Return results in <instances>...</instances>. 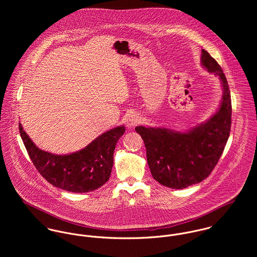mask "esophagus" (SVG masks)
Masks as SVG:
<instances>
[{
  "label": "esophagus",
  "mask_w": 257,
  "mask_h": 257,
  "mask_svg": "<svg viewBox=\"0 0 257 257\" xmlns=\"http://www.w3.org/2000/svg\"><path fill=\"white\" fill-rule=\"evenodd\" d=\"M140 122V117L137 114H131L127 118H126V125L132 128L135 125H137Z\"/></svg>",
  "instance_id": "1"
}]
</instances>
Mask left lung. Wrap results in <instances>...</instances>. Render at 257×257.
<instances>
[{
    "mask_svg": "<svg viewBox=\"0 0 257 257\" xmlns=\"http://www.w3.org/2000/svg\"><path fill=\"white\" fill-rule=\"evenodd\" d=\"M201 64L220 78L222 87L220 107L210 118L183 133L167 127H136L145 142L152 177L172 189H184L206 179L217 165L229 137L231 100L226 78L205 49H202Z\"/></svg>",
    "mask_w": 257,
    "mask_h": 257,
    "instance_id": "left-lung-1",
    "label": "left lung"
}]
</instances>
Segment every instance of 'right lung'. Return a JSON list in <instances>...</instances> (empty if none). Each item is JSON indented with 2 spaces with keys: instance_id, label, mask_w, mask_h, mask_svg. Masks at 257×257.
Listing matches in <instances>:
<instances>
[{
  "instance_id": "add662e5",
  "label": "right lung",
  "mask_w": 257,
  "mask_h": 257,
  "mask_svg": "<svg viewBox=\"0 0 257 257\" xmlns=\"http://www.w3.org/2000/svg\"><path fill=\"white\" fill-rule=\"evenodd\" d=\"M19 128L27 151L42 177L57 188L74 193L94 191L110 179L115 145L125 132L123 125L116 126L83 149L60 155L41 150L24 131L22 123Z\"/></svg>"
}]
</instances>
